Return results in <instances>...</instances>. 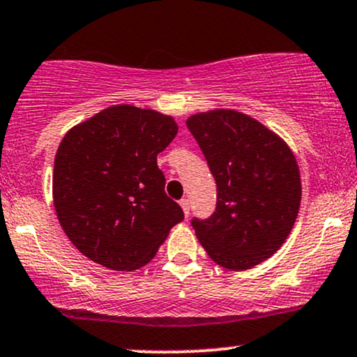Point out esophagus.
Segmentation results:
<instances>
[{"label":"esophagus","instance_id":"34e87169","mask_svg":"<svg viewBox=\"0 0 357 357\" xmlns=\"http://www.w3.org/2000/svg\"><path fill=\"white\" fill-rule=\"evenodd\" d=\"M179 204H181V208H183V211H184V215H190V199L188 198H183L181 202H179Z\"/></svg>","mask_w":357,"mask_h":357}]
</instances>
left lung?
I'll list each match as a JSON object with an SVG mask.
<instances>
[{
  "label": "left lung",
  "instance_id": "8db88e82",
  "mask_svg": "<svg viewBox=\"0 0 357 357\" xmlns=\"http://www.w3.org/2000/svg\"><path fill=\"white\" fill-rule=\"evenodd\" d=\"M186 126L218 190L215 215L192 220L196 238L221 267H257L296 225L302 198L296 155L277 132L235 109L192 114Z\"/></svg>",
  "mask_w": 357,
  "mask_h": 357
}]
</instances>
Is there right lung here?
Returning a JSON list of instances; mask_svg holds the SVG:
<instances>
[{
	"mask_svg": "<svg viewBox=\"0 0 357 357\" xmlns=\"http://www.w3.org/2000/svg\"><path fill=\"white\" fill-rule=\"evenodd\" d=\"M176 134L173 116L130 104L110 105L65 134L53 166V206L82 255L117 272L153 260L184 218L158 167Z\"/></svg>",
	"mask_w": 357,
	"mask_h": 357,
	"instance_id": "obj_1",
	"label": "right lung"
}]
</instances>
